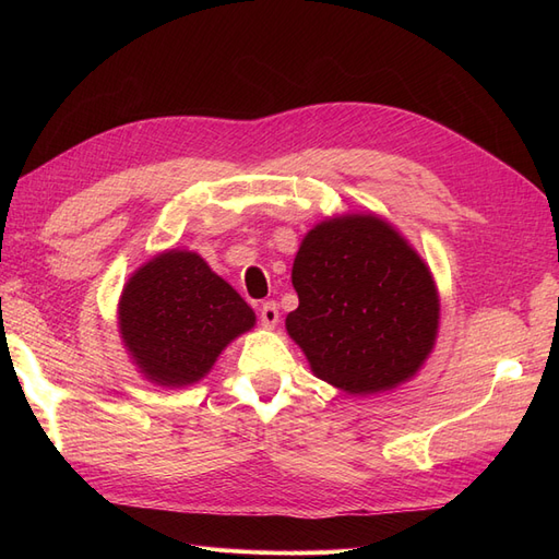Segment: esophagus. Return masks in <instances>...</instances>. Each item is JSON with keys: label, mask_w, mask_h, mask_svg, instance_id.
Masks as SVG:
<instances>
[{"label": "esophagus", "mask_w": 559, "mask_h": 559, "mask_svg": "<svg viewBox=\"0 0 559 559\" xmlns=\"http://www.w3.org/2000/svg\"><path fill=\"white\" fill-rule=\"evenodd\" d=\"M277 321H280V310H277L275 302H273V300L263 302V308H261V324H263L265 329H275Z\"/></svg>", "instance_id": "obj_1"}]
</instances>
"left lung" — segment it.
Here are the masks:
<instances>
[{"instance_id":"8db88e82","label":"left lung","mask_w":559,"mask_h":559,"mask_svg":"<svg viewBox=\"0 0 559 559\" xmlns=\"http://www.w3.org/2000/svg\"><path fill=\"white\" fill-rule=\"evenodd\" d=\"M286 331L312 373L347 394L411 380L433 349L441 300L429 265L378 214H343L302 238Z\"/></svg>"}]
</instances>
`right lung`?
I'll return each instance as SVG.
<instances>
[{
  "label": "right lung",
  "instance_id": "obj_1",
  "mask_svg": "<svg viewBox=\"0 0 559 559\" xmlns=\"http://www.w3.org/2000/svg\"><path fill=\"white\" fill-rule=\"evenodd\" d=\"M257 314L195 251L170 249L138 267L118 300V331L132 364L160 386L205 378Z\"/></svg>",
  "mask_w": 559,
  "mask_h": 559
}]
</instances>
